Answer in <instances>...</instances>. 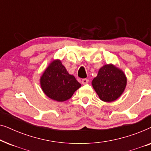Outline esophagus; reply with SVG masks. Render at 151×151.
<instances>
[{"label": "esophagus", "instance_id": "34e87169", "mask_svg": "<svg viewBox=\"0 0 151 151\" xmlns=\"http://www.w3.org/2000/svg\"><path fill=\"white\" fill-rule=\"evenodd\" d=\"M82 83L83 84H86L88 83V79H82Z\"/></svg>", "mask_w": 151, "mask_h": 151}]
</instances>
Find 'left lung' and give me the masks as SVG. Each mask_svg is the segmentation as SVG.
<instances>
[{"instance_id": "obj_1", "label": "left lung", "mask_w": 151, "mask_h": 151, "mask_svg": "<svg viewBox=\"0 0 151 151\" xmlns=\"http://www.w3.org/2000/svg\"><path fill=\"white\" fill-rule=\"evenodd\" d=\"M91 84L101 100L111 102L122 95L127 86V78L121 69L113 64H106L99 69Z\"/></svg>"}]
</instances>
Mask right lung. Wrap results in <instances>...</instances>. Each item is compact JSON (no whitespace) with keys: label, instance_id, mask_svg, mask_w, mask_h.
Here are the masks:
<instances>
[{"label":"right lung","instance_id":"right-lung-1","mask_svg":"<svg viewBox=\"0 0 151 151\" xmlns=\"http://www.w3.org/2000/svg\"><path fill=\"white\" fill-rule=\"evenodd\" d=\"M42 91L51 100L63 102L69 100L80 86L73 75L68 73L60 60H53L40 78Z\"/></svg>","mask_w":151,"mask_h":151}]
</instances>
